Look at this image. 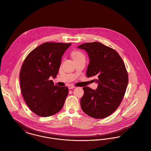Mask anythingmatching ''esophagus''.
I'll return each instance as SVG.
<instances>
[{
	"label": "esophagus",
	"instance_id": "34e87169",
	"mask_svg": "<svg viewBox=\"0 0 151 151\" xmlns=\"http://www.w3.org/2000/svg\"><path fill=\"white\" fill-rule=\"evenodd\" d=\"M75 87V86H73V85H71V84H69V86H68V88L69 89H73V88H74Z\"/></svg>",
	"mask_w": 151,
	"mask_h": 151
}]
</instances>
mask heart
I'll use <instances>...</instances> for the list:
<instances>
[{"label": "heart", "mask_w": 151, "mask_h": 151, "mask_svg": "<svg viewBox=\"0 0 151 151\" xmlns=\"http://www.w3.org/2000/svg\"><path fill=\"white\" fill-rule=\"evenodd\" d=\"M72 57H73V59L74 60H78V59L82 58H85L83 53L82 52L78 50L73 51V52H72Z\"/></svg>", "instance_id": "obj_1"}]
</instances>
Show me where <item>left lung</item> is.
<instances>
[{
	"label": "left lung",
	"instance_id": "left-lung-1",
	"mask_svg": "<svg viewBox=\"0 0 151 151\" xmlns=\"http://www.w3.org/2000/svg\"><path fill=\"white\" fill-rule=\"evenodd\" d=\"M78 48L87 51L90 58L86 76L95 77L96 90L84 87L81 106L87 115L103 119L117 109L128 84V73L124 63L116 51L100 42L86 43Z\"/></svg>",
	"mask_w": 151,
	"mask_h": 151
}]
</instances>
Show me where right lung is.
<instances>
[{
    "instance_id": "1",
    "label": "right lung",
    "mask_w": 151,
    "mask_h": 151,
    "mask_svg": "<svg viewBox=\"0 0 151 151\" xmlns=\"http://www.w3.org/2000/svg\"><path fill=\"white\" fill-rule=\"evenodd\" d=\"M71 43L46 42L25 58L19 73L22 97L35 114L48 117L63 107L68 94L66 86L54 85L50 78L57 75L61 57Z\"/></svg>"
}]
</instances>
